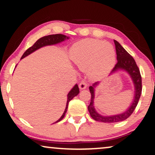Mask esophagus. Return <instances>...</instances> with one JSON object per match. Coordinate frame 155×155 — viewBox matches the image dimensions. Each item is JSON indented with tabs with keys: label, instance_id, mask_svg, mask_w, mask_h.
I'll return each instance as SVG.
<instances>
[{
	"label": "esophagus",
	"instance_id": "1",
	"mask_svg": "<svg viewBox=\"0 0 155 155\" xmlns=\"http://www.w3.org/2000/svg\"><path fill=\"white\" fill-rule=\"evenodd\" d=\"M87 85L86 84V82H85V81H82L79 84V88L81 90H84L87 87Z\"/></svg>",
	"mask_w": 155,
	"mask_h": 155
}]
</instances>
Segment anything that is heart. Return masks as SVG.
Instances as JSON below:
<instances>
[{
  "instance_id": "b5f03b06",
  "label": "heart",
  "mask_w": 155,
  "mask_h": 155,
  "mask_svg": "<svg viewBox=\"0 0 155 155\" xmlns=\"http://www.w3.org/2000/svg\"><path fill=\"white\" fill-rule=\"evenodd\" d=\"M70 57L81 70L88 71L93 80H101L109 75L116 61L114 46L95 39H85L75 43L71 48Z\"/></svg>"
}]
</instances>
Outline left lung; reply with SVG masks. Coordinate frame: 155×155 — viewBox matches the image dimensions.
Listing matches in <instances>:
<instances>
[{
  "label": "left lung",
  "mask_w": 155,
  "mask_h": 155,
  "mask_svg": "<svg viewBox=\"0 0 155 155\" xmlns=\"http://www.w3.org/2000/svg\"><path fill=\"white\" fill-rule=\"evenodd\" d=\"M114 44L115 50H116L117 63L115 64L110 74H115L120 71H124L127 74L133 82L134 87V94L133 100L131 101L130 105L124 111L118 114L103 115L97 111L94 108V97H95V91L97 87L100 85V83L96 82L89 87L90 92L91 94V104L87 107V109L91 114V116L94 120L106 122V123L121 122L128 118L132 114L134 110L137 107L142 92L141 76H140L139 69H138L134 59L116 40H114Z\"/></svg>",
  "instance_id": "1"
}]
</instances>
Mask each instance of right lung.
I'll use <instances>...</instances> for the list:
<instances>
[{
    "instance_id": "add662e5",
    "label": "right lung",
    "mask_w": 155,
    "mask_h": 155,
    "mask_svg": "<svg viewBox=\"0 0 155 155\" xmlns=\"http://www.w3.org/2000/svg\"><path fill=\"white\" fill-rule=\"evenodd\" d=\"M70 39V37L64 35L63 34H55V35H50L48 36H45L43 38H41L40 39L36 41L34 45L32 46L31 47H30L29 48L25 51V53L23 54L22 57L21 58V60L24 58L25 57L28 56V55L31 54L32 53H33L37 51L39 48H40L41 47H46V46H51V45H57V44L61 43L63 41H65L67 40H69ZM17 67V66H16ZM78 93H79V88H78V86L77 84H75L74 85V87L70 90V91L68 92V99H67V104H66V107L65 109H64V111L62 115V116L60 117V118L57 121H55L54 123H56L58 122H60L62 119L64 117V115H65L67 110H68V104L69 102L72 100V99L78 95Z\"/></svg>"
}]
</instances>
